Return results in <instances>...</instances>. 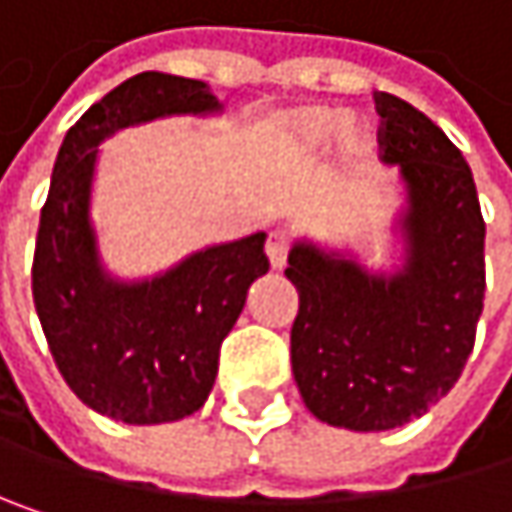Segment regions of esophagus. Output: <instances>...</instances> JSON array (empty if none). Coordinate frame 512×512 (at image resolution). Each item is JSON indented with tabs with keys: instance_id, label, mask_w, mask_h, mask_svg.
Returning a JSON list of instances; mask_svg holds the SVG:
<instances>
[{
	"instance_id": "1",
	"label": "esophagus",
	"mask_w": 512,
	"mask_h": 512,
	"mask_svg": "<svg viewBox=\"0 0 512 512\" xmlns=\"http://www.w3.org/2000/svg\"><path fill=\"white\" fill-rule=\"evenodd\" d=\"M287 255H290V240H287V234L272 231V234L266 237V257H269L272 269H284V266H287Z\"/></svg>"
}]
</instances>
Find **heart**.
<instances>
[{
	"label": "heart",
	"mask_w": 512,
	"mask_h": 512,
	"mask_svg": "<svg viewBox=\"0 0 512 512\" xmlns=\"http://www.w3.org/2000/svg\"><path fill=\"white\" fill-rule=\"evenodd\" d=\"M344 112L341 109H326V106H311V109H299L293 115H287L278 124V133L284 139V145L290 151L302 156H314L326 151L332 145V139L338 136V130L344 127ZM361 136L356 130L347 133V148L350 151H361Z\"/></svg>",
	"instance_id": "b5f03b06"
}]
</instances>
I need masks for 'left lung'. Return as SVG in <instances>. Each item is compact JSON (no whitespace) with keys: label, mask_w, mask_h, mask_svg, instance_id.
<instances>
[{"label":"left lung","mask_w":512,"mask_h":512,"mask_svg":"<svg viewBox=\"0 0 512 512\" xmlns=\"http://www.w3.org/2000/svg\"><path fill=\"white\" fill-rule=\"evenodd\" d=\"M382 162L400 168L403 263L296 240L284 275L299 293L290 361L314 418L358 433L421 418L460 379L483 311L486 225L460 148L412 103L379 91Z\"/></svg>","instance_id":"1"}]
</instances>
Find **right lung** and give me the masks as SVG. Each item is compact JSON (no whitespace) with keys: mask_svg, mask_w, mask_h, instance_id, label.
Wrapping results in <instances>:
<instances>
[{"mask_svg":"<svg viewBox=\"0 0 512 512\" xmlns=\"http://www.w3.org/2000/svg\"><path fill=\"white\" fill-rule=\"evenodd\" d=\"M219 109L207 82L148 70L94 103L55 156L35 243V308L70 391L112 421L165 424L204 406L219 347L269 260L257 231L192 252L154 278H112L91 225L97 148L124 127Z\"/></svg>","mask_w":512,"mask_h":512,"instance_id":"add662e5","label":"right lung"}]
</instances>
